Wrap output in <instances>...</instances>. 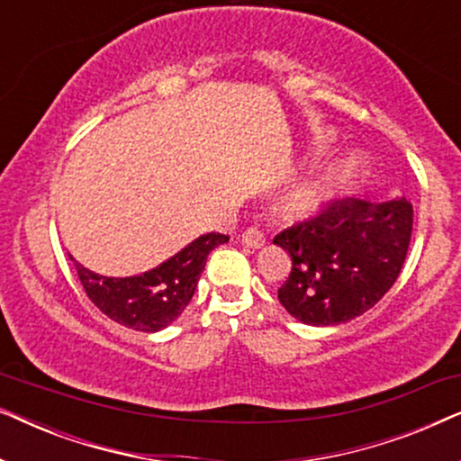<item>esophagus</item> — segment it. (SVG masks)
Segmentation results:
<instances>
[{"mask_svg":"<svg viewBox=\"0 0 461 461\" xmlns=\"http://www.w3.org/2000/svg\"><path fill=\"white\" fill-rule=\"evenodd\" d=\"M241 241L251 249H260L262 245L267 243V237H264V232L258 229V226H249V229L241 235Z\"/></svg>","mask_w":461,"mask_h":461,"instance_id":"34e87169","label":"esophagus"}]
</instances>
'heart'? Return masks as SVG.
<instances>
[{
	"label": "heart",
	"instance_id": "obj_1",
	"mask_svg": "<svg viewBox=\"0 0 461 461\" xmlns=\"http://www.w3.org/2000/svg\"><path fill=\"white\" fill-rule=\"evenodd\" d=\"M330 140V136L321 138V142ZM352 169V159H339L327 166L323 172L314 174L312 178L300 182L298 186H294L287 193V197L283 199L281 210L289 220L306 218L323 210L333 194L339 191V186L344 185Z\"/></svg>",
	"mask_w": 461,
	"mask_h": 461
}]
</instances>
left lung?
I'll return each instance as SVG.
<instances>
[{"label": "left lung", "mask_w": 461, "mask_h": 461, "mask_svg": "<svg viewBox=\"0 0 461 461\" xmlns=\"http://www.w3.org/2000/svg\"><path fill=\"white\" fill-rule=\"evenodd\" d=\"M413 230L405 197H346L273 239L292 258L279 302L302 323L339 325L367 312L399 279Z\"/></svg>", "instance_id": "left-lung-1"}]
</instances>
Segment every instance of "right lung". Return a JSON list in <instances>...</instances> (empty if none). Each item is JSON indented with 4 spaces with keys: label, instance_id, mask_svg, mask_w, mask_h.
I'll return each mask as SVG.
<instances>
[{
    "label": "right lung",
    "instance_id": "right-lung-1",
    "mask_svg": "<svg viewBox=\"0 0 461 461\" xmlns=\"http://www.w3.org/2000/svg\"><path fill=\"white\" fill-rule=\"evenodd\" d=\"M229 241L220 232H207L153 270L134 276H103L75 262L87 298L106 317L136 331H159L178 319L191 302L207 256Z\"/></svg>",
    "mask_w": 461,
    "mask_h": 461
}]
</instances>
